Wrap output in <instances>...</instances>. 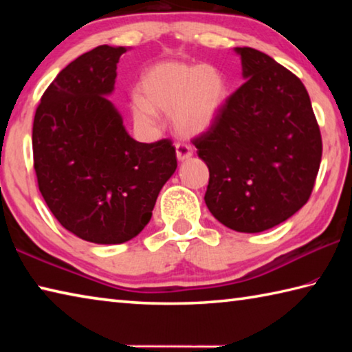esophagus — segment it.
<instances>
[{
	"instance_id": "1",
	"label": "esophagus",
	"mask_w": 352,
	"mask_h": 352,
	"mask_svg": "<svg viewBox=\"0 0 352 352\" xmlns=\"http://www.w3.org/2000/svg\"><path fill=\"white\" fill-rule=\"evenodd\" d=\"M175 152H177L178 162H186V160L192 157V153H194L192 148H190L188 144H177Z\"/></svg>"
}]
</instances>
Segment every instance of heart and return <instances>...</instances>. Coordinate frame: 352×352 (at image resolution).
<instances>
[{
  "label": "heart",
  "mask_w": 352,
  "mask_h": 352,
  "mask_svg": "<svg viewBox=\"0 0 352 352\" xmlns=\"http://www.w3.org/2000/svg\"><path fill=\"white\" fill-rule=\"evenodd\" d=\"M140 96H133L129 110L136 126L151 129L158 113H170L177 135L192 138L206 133L222 113L225 80L216 68L208 65L160 62L142 73Z\"/></svg>",
  "instance_id": "heart-1"
}]
</instances>
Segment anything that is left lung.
Returning a JSON list of instances; mask_svg holds the SVG:
<instances>
[{"mask_svg":"<svg viewBox=\"0 0 352 352\" xmlns=\"http://www.w3.org/2000/svg\"><path fill=\"white\" fill-rule=\"evenodd\" d=\"M243 85L192 142L210 169L205 204L220 223L261 233L306 205L321 162V135L302 82L270 56L234 47Z\"/></svg>","mask_w":352,"mask_h":352,"instance_id":"left-lung-1","label":"left lung"}]
</instances>
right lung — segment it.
<instances>
[{
	"label": "right lung",
	"instance_id": "1",
	"mask_svg": "<svg viewBox=\"0 0 352 352\" xmlns=\"http://www.w3.org/2000/svg\"><path fill=\"white\" fill-rule=\"evenodd\" d=\"M127 47L98 46L47 87L32 127L34 169L47 208L63 228L93 243H122L152 217L177 169L169 140L138 142L110 102Z\"/></svg>",
	"mask_w": 352,
	"mask_h": 352
}]
</instances>
